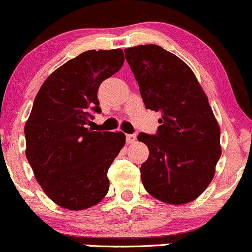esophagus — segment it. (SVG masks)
Listing matches in <instances>:
<instances>
[{"instance_id": "34e87169", "label": "esophagus", "mask_w": 252, "mask_h": 252, "mask_svg": "<svg viewBox=\"0 0 252 252\" xmlns=\"http://www.w3.org/2000/svg\"><path fill=\"white\" fill-rule=\"evenodd\" d=\"M135 141H136V135H135V134H128V135H126V142L134 143Z\"/></svg>"}]
</instances>
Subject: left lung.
<instances>
[{
    "mask_svg": "<svg viewBox=\"0 0 252 252\" xmlns=\"http://www.w3.org/2000/svg\"><path fill=\"white\" fill-rule=\"evenodd\" d=\"M143 103L161 112L157 135L141 132L148 159L141 179L149 195L168 204L196 200L211 184L221 156L220 126L187 63L156 44L124 50Z\"/></svg>",
    "mask_w": 252,
    "mask_h": 252,
    "instance_id": "left-lung-1",
    "label": "left lung"
}]
</instances>
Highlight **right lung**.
I'll list each match as a JSON object with an SVG mask.
<instances>
[{"instance_id": "add662e5", "label": "right lung", "mask_w": 252, "mask_h": 252, "mask_svg": "<svg viewBox=\"0 0 252 252\" xmlns=\"http://www.w3.org/2000/svg\"><path fill=\"white\" fill-rule=\"evenodd\" d=\"M123 63L121 49L88 50L50 74L35 95L25 124L26 158L43 191L62 208H91L109 191L107 170L126 135L87 124L91 112H100L99 86Z\"/></svg>"}]
</instances>
